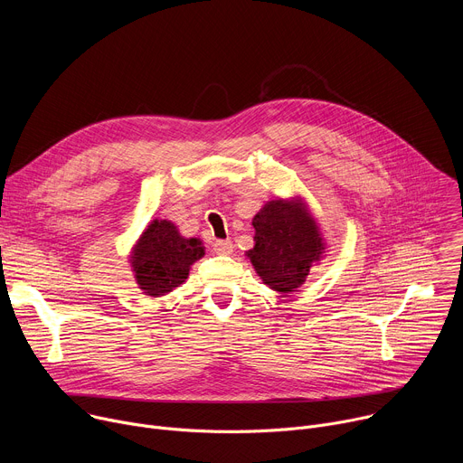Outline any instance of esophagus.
Returning <instances> with one entry per match:
<instances>
[{
  "mask_svg": "<svg viewBox=\"0 0 463 463\" xmlns=\"http://www.w3.org/2000/svg\"><path fill=\"white\" fill-rule=\"evenodd\" d=\"M214 247V252L218 254H231L232 252V241L231 240H216L213 243Z\"/></svg>",
  "mask_w": 463,
  "mask_h": 463,
  "instance_id": "1",
  "label": "esophagus"
}]
</instances>
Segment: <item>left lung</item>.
Returning a JSON list of instances; mask_svg holds the SVG:
<instances>
[{
	"mask_svg": "<svg viewBox=\"0 0 463 463\" xmlns=\"http://www.w3.org/2000/svg\"><path fill=\"white\" fill-rule=\"evenodd\" d=\"M252 225L256 245L247 256L256 273L275 291H295L322 249L315 222L300 205L277 200L254 216Z\"/></svg>",
	"mask_w": 463,
	"mask_h": 463,
	"instance_id": "8db88e82",
	"label": "left lung"
}]
</instances>
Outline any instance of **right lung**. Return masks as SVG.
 <instances>
[{"mask_svg":"<svg viewBox=\"0 0 463 463\" xmlns=\"http://www.w3.org/2000/svg\"><path fill=\"white\" fill-rule=\"evenodd\" d=\"M203 256L202 241L181 238L174 223L154 222L143 232L134 258L137 284L150 297H159L181 286L190 266Z\"/></svg>","mask_w":463,"mask_h":463,"instance_id":"obj_1","label":"right lung"}]
</instances>
